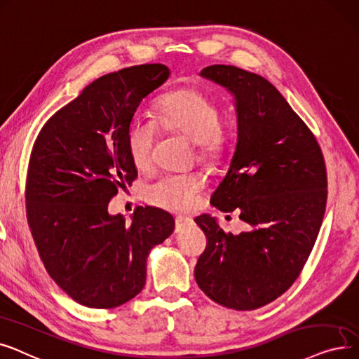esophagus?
Returning a JSON list of instances; mask_svg holds the SVG:
<instances>
[{"mask_svg":"<svg viewBox=\"0 0 359 359\" xmlns=\"http://www.w3.org/2000/svg\"><path fill=\"white\" fill-rule=\"evenodd\" d=\"M189 224H191V217L177 216L175 217V232H181Z\"/></svg>","mask_w":359,"mask_h":359,"instance_id":"obj_1","label":"esophagus"}]
</instances>
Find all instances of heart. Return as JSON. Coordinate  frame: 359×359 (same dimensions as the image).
Masks as SVG:
<instances>
[{
	"label": "heart",
	"mask_w": 359,
	"mask_h": 359,
	"mask_svg": "<svg viewBox=\"0 0 359 359\" xmlns=\"http://www.w3.org/2000/svg\"><path fill=\"white\" fill-rule=\"evenodd\" d=\"M159 128L187 135L197 144L198 156L208 162L219 161L228 147L226 133L220 127L219 107L209 96L193 88L166 93L159 100L153 118L134 115L130 119L127 149L137 169L150 166ZM203 187L204 177L198 172L166 174L146 187L144 197L156 208L184 212L196 206Z\"/></svg>",
	"instance_id": "b5f03b06"
}]
</instances>
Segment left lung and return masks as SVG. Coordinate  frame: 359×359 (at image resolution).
Here are the masks:
<instances>
[{
  "instance_id": "left-lung-1",
  "label": "left lung",
  "mask_w": 359,
  "mask_h": 359,
  "mask_svg": "<svg viewBox=\"0 0 359 359\" xmlns=\"http://www.w3.org/2000/svg\"><path fill=\"white\" fill-rule=\"evenodd\" d=\"M200 76L233 95L238 121L235 153L210 204L238 210L250 229L226 233L210 215L197 216L208 245L194 276L212 301L255 310L286 292L309 259L326 210V165L311 130L264 77L222 64Z\"/></svg>"
}]
</instances>
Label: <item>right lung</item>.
<instances>
[{"instance_id":"1","label":"right lung","mask_w":359,"mask_h":359,"mask_svg":"<svg viewBox=\"0 0 359 359\" xmlns=\"http://www.w3.org/2000/svg\"><path fill=\"white\" fill-rule=\"evenodd\" d=\"M169 74L163 64H143L96 79L48 119L33 144L32 236L49 276L89 309H115L142 292L150 250L174 232V217L156 208H137L130 222L108 213L119 187L137 178L130 119Z\"/></svg>"}]
</instances>
